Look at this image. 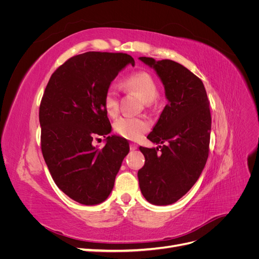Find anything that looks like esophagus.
<instances>
[{
	"mask_svg": "<svg viewBox=\"0 0 259 259\" xmlns=\"http://www.w3.org/2000/svg\"><path fill=\"white\" fill-rule=\"evenodd\" d=\"M130 148H131V150H136V149L138 148V146L136 144H131Z\"/></svg>",
	"mask_w": 259,
	"mask_h": 259,
	"instance_id": "34e87169",
	"label": "esophagus"
}]
</instances>
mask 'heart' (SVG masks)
I'll return each instance as SVG.
<instances>
[{
  "instance_id": "heart-1",
  "label": "heart",
  "mask_w": 259,
  "mask_h": 259,
  "mask_svg": "<svg viewBox=\"0 0 259 259\" xmlns=\"http://www.w3.org/2000/svg\"><path fill=\"white\" fill-rule=\"evenodd\" d=\"M123 88L139 94L146 103L150 104L158 96V88L153 76L146 71H137L127 75L123 80ZM105 110L112 117L120 113L119 94L110 86L106 92L104 98ZM151 124L145 117L139 116H123L114 123V131L120 136L136 140L143 137L150 130Z\"/></svg>"
}]
</instances>
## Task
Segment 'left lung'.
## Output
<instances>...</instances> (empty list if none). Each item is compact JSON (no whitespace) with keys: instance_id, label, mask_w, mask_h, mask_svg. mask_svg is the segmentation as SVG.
<instances>
[{"instance_id":"1","label":"left lung","mask_w":259,"mask_h":259,"mask_svg":"<svg viewBox=\"0 0 259 259\" xmlns=\"http://www.w3.org/2000/svg\"><path fill=\"white\" fill-rule=\"evenodd\" d=\"M152 67L165 89L168 104L148 139L167 145L139 147L145 165L138 170L139 188L154 205L175 203L197 183L209 152L211 117L203 82L186 67L169 59L139 57Z\"/></svg>"}]
</instances>
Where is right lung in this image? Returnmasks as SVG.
Masks as SVG:
<instances>
[{"mask_svg": "<svg viewBox=\"0 0 259 259\" xmlns=\"http://www.w3.org/2000/svg\"><path fill=\"white\" fill-rule=\"evenodd\" d=\"M134 58L124 53L88 52L69 58L52 74L41 100V149L55 184L84 205L104 202L130 151L126 139L108 136L103 149L96 135L111 132L104 107L110 83Z\"/></svg>", "mask_w": 259, "mask_h": 259, "instance_id": "obj_1", "label": "right lung"}]
</instances>
